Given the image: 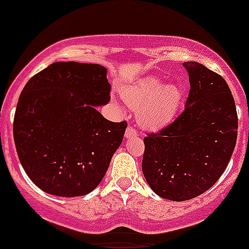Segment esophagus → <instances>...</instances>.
<instances>
[{
	"instance_id": "obj_1",
	"label": "esophagus",
	"mask_w": 249,
	"mask_h": 249,
	"mask_svg": "<svg viewBox=\"0 0 249 249\" xmlns=\"http://www.w3.org/2000/svg\"><path fill=\"white\" fill-rule=\"evenodd\" d=\"M137 135H138L137 131H136V129L133 128V127H132V126H128V127H127L126 133H124V136H126V138L136 137V136H137Z\"/></svg>"
}]
</instances>
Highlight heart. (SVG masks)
<instances>
[{
    "mask_svg": "<svg viewBox=\"0 0 249 249\" xmlns=\"http://www.w3.org/2000/svg\"><path fill=\"white\" fill-rule=\"evenodd\" d=\"M129 107L138 111L141 126L152 131L163 128L172 122L181 106L182 92L175 85L148 77L123 91Z\"/></svg>",
    "mask_w": 249,
    "mask_h": 249,
    "instance_id": "1",
    "label": "heart"
}]
</instances>
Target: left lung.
I'll list each match as a JSON object with an SVG mask.
<instances>
[{
    "mask_svg": "<svg viewBox=\"0 0 249 249\" xmlns=\"http://www.w3.org/2000/svg\"><path fill=\"white\" fill-rule=\"evenodd\" d=\"M190 76L186 108L171 124L144 137L142 171L162 198L198 197L218 181L237 142L236 103L227 82L198 62H184Z\"/></svg>",
    "mask_w": 249,
    "mask_h": 249,
    "instance_id": "1",
    "label": "left lung"
}]
</instances>
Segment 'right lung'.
Wrapping results in <instances>:
<instances>
[{
    "label": "right lung",
    "instance_id": "add662e5",
    "mask_svg": "<svg viewBox=\"0 0 249 249\" xmlns=\"http://www.w3.org/2000/svg\"><path fill=\"white\" fill-rule=\"evenodd\" d=\"M101 65L54 62L30 78L13 120L19 162L45 192L78 197L105 177L127 122H111L96 109L111 96Z\"/></svg>",
    "mask_w": 249,
    "mask_h": 249
}]
</instances>
